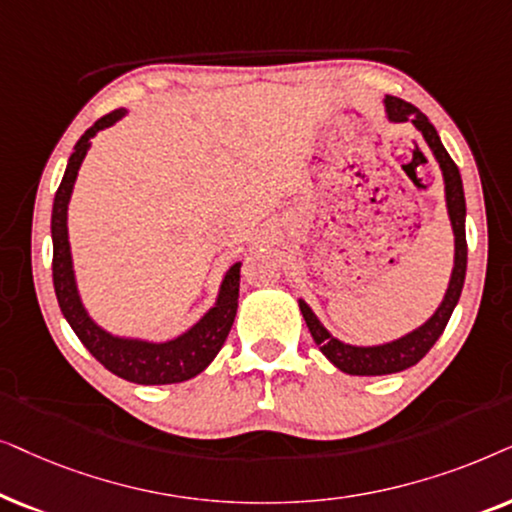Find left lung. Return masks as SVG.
I'll return each instance as SVG.
<instances>
[{
    "label": "left lung",
    "instance_id": "8db88e82",
    "mask_svg": "<svg viewBox=\"0 0 512 512\" xmlns=\"http://www.w3.org/2000/svg\"><path fill=\"white\" fill-rule=\"evenodd\" d=\"M386 119L391 124H410L421 133V138L426 140L428 149H431L433 159L438 161L440 173H442V185H445V206L447 217L452 224L454 234V264L452 274H449V283L445 290V297L438 304V309L431 313V318H426L424 323L407 335L391 339V342L374 344V346H356L346 344L335 335H330V330L320 323V318L313 313L309 304L302 297L297 299L299 311L306 320L313 342L318 344V349L323 351V356L330 360L337 370L353 377H381V374H393L403 372L407 367L417 365L428 351L433 349V344L438 342L442 332L452 318V311L456 302H459L463 281H466V262H468V248H466V196H463V182L461 173L452 161V156L447 154L445 145H442L438 131L428 121L426 114H421L412 102H405L395 95H386L384 98Z\"/></svg>",
    "mask_w": 512,
    "mask_h": 512
}]
</instances>
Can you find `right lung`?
<instances>
[{
	"label": "right lung",
	"mask_w": 512,
	"mask_h": 512,
	"mask_svg": "<svg viewBox=\"0 0 512 512\" xmlns=\"http://www.w3.org/2000/svg\"><path fill=\"white\" fill-rule=\"evenodd\" d=\"M128 114V109H117L95 121L88 131L81 135L74 152L67 161L63 182H60L56 201L51 213V238H53V288L60 304V311L74 335L81 344L91 351L95 360H100L109 372L117 377L133 381L142 386H163L180 384L201 374L213 363L217 353L227 342V335L234 325L238 309V283H241V262H234L222 276L217 288L215 304L196 320L192 327L166 342H152L142 337L114 335L102 327L91 313H88L84 299H81L77 274H74L70 229H67V210L77 182L79 168L84 163L91 140L105 128L114 126Z\"/></svg>",
	"instance_id": "obj_1"
}]
</instances>
